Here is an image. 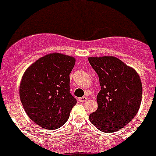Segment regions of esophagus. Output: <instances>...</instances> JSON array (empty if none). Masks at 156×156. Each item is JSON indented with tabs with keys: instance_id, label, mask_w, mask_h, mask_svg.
<instances>
[{
	"instance_id": "34e87169",
	"label": "esophagus",
	"mask_w": 156,
	"mask_h": 156,
	"mask_svg": "<svg viewBox=\"0 0 156 156\" xmlns=\"http://www.w3.org/2000/svg\"><path fill=\"white\" fill-rule=\"evenodd\" d=\"M87 100V98L86 97H82V98H80L79 99H78V101H79L80 102H85Z\"/></svg>"
}]
</instances>
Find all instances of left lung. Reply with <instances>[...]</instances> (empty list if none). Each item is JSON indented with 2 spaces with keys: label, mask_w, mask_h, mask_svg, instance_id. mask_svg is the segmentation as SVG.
<instances>
[{
  "label": "left lung",
  "mask_w": 156,
  "mask_h": 156,
  "mask_svg": "<svg viewBox=\"0 0 156 156\" xmlns=\"http://www.w3.org/2000/svg\"><path fill=\"white\" fill-rule=\"evenodd\" d=\"M97 73L101 90L98 109L89 119L105 133L118 131L134 118L140 108L142 83L137 73L113 56L88 58Z\"/></svg>",
  "instance_id": "1"
}]
</instances>
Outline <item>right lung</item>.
Listing matches in <instances>:
<instances>
[{"label": "right lung", "instance_id": "obj_1", "mask_svg": "<svg viewBox=\"0 0 156 156\" xmlns=\"http://www.w3.org/2000/svg\"><path fill=\"white\" fill-rule=\"evenodd\" d=\"M76 59L61 53L48 54L25 71L19 96L32 120L48 129L65 124L76 99L69 92V74Z\"/></svg>", "mask_w": 156, "mask_h": 156}]
</instances>
